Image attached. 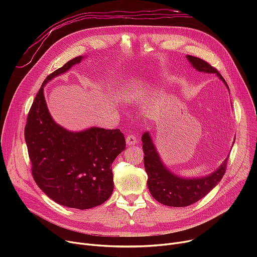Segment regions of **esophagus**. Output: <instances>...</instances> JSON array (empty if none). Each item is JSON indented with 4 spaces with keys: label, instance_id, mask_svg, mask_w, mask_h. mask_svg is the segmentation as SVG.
<instances>
[{
    "label": "esophagus",
    "instance_id": "34e87169",
    "mask_svg": "<svg viewBox=\"0 0 257 257\" xmlns=\"http://www.w3.org/2000/svg\"><path fill=\"white\" fill-rule=\"evenodd\" d=\"M126 143H127L128 146H134V145H137L139 143V141L134 136H127Z\"/></svg>",
    "mask_w": 257,
    "mask_h": 257
}]
</instances>
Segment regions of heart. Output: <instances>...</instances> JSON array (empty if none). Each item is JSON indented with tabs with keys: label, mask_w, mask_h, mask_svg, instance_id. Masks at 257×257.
<instances>
[{
	"label": "heart",
	"mask_w": 257,
	"mask_h": 257,
	"mask_svg": "<svg viewBox=\"0 0 257 257\" xmlns=\"http://www.w3.org/2000/svg\"><path fill=\"white\" fill-rule=\"evenodd\" d=\"M123 98H124V100L131 101V100L137 99V94H136V92L133 91L132 88L124 89V90H123Z\"/></svg>",
	"instance_id": "1"
}]
</instances>
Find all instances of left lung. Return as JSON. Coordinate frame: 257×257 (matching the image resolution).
<instances>
[{
    "mask_svg": "<svg viewBox=\"0 0 257 257\" xmlns=\"http://www.w3.org/2000/svg\"><path fill=\"white\" fill-rule=\"evenodd\" d=\"M186 59L198 72L217 75L229 90L224 78L209 63L191 55H186ZM142 142L145 153L144 165L148 175L147 185L152 197L161 204L173 207L192 205L205 197L224 176L228 156L222 165L209 175L197 178H185L174 174L167 168L157 152L149 131L143 134Z\"/></svg>",
    "mask_w": 257,
    "mask_h": 257,
    "instance_id": "8db88e82",
    "label": "left lung"
}]
</instances>
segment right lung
Listing matches in <instances>:
<instances>
[{"label":"right lung","mask_w":257,"mask_h":257,"mask_svg":"<svg viewBox=\"0 0 257 257\" xmlns=\"http://www.w3.org/2000/svg\"><path fill=\"white\" fill-rule=\"evenodd\" d=\"M83 58L78 56L70 60L47 77L25 127V141L36 184L56 203L77 209L101 205L111 196V165L126 148L124 134L118 129L90 127L70 131L58 125L50 114L45 85Z\"/></svg>","instance_id":"add662e5"}]
</instances>
